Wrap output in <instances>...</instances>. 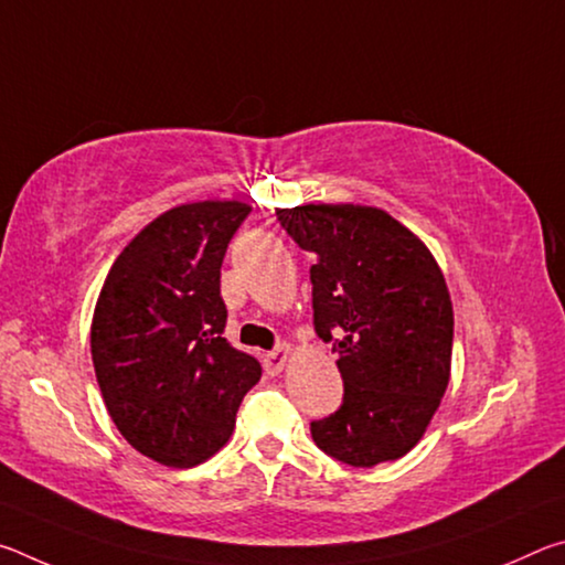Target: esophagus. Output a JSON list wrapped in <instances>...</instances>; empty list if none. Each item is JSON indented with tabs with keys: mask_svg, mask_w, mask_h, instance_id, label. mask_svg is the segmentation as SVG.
<instances>
[{
	"mask_svg": "<svg viewBox=\"0 0 565 565\" xmlns=\"http://www.w3.org/2000/svg\"><path fill=\"white\" fill-rule=\"evenodd\" d=\"M289 353H291V347L289 343H279V347H276L274 351H269V353H264V369H266V374H279V371L286 366V359H289Z\"/></svg>",
	"mask_w": 565,
	"mask_h": 565,
	"instance_id": "esophagus-1",
	"label": "esophagus"
}]
</instances>
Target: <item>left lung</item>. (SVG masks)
Here are the masks:
<instances>
[{
  "instance_id": "8db88e82",
  "label": "left lung",
  "mask_w": 565,
  "mask_h": 565,
  "mask_svg": "<svg viewBox=\"0 0 565 565\" xmlns=\"http://www.w3.org/2000/svg\"><path fill=\"white\" fill-rule=\"evenodd\" d=\"M276 218L311 266L317 337L333 343L343 401L311 420L323 454L371 468L408 454L441 404L454 309L424 242L374 206L306 204Z\"/></svg>"
}]
</instances>
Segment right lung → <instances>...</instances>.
I'll use <instances>...</instances> for the list:
<instances>
[{
	"instance_id": "obj_1",
	"label": "right lung",
	"mask_w": 565,
	"mask_h": 565,
	"mask_svg": "<svg viewBox=\"0 0 565 565\" xmlns=\"http://www.w3.org/2000/svg\"><path fill=\"white\" fill-rule=\"evenodd\" d=\"M252 214L238 202L171 209L131 238L104 281L92 361L121 436L154 461L191 468L234 431L262 363L224 339L222 264Z\"/></svg>"
}]
</instances>
